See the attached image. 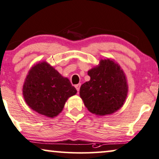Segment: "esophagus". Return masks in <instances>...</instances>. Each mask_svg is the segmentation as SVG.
<instances>
[{"label":"esophagus","mask_w":159,"mask_h":159,"mask_svg":"<svg viewBox=\"0 0 159 159\" xmlns=\"http://www.w3.org/2000/svg\"><path fill=\"white\" fill-rule=\"evenodd\" d=\"M75 89H76V90H77V91L79 92V90H80V84H77V85H75Z\"/></svg>","instance_id":"34e87169"}]
</instances>
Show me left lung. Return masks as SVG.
Masks as SVG:
<instances>
[{"instance_id": "obj_1", "label": "left lung", "mask_w": 159, "mask_h": 159, "mask_svg": "<svg viewBox=\"0 0 159 159\" xmlns=\"http://www.w3.org/2000/svg\"><path fill=\"white\" fill-rule=\"evenodd\" d=\"M91 77L80 89V97L90 112L97 116L112 114L127 98L129 86L124 70L114 60L101 59L88 71Z\"/></svg>"}]
</instances>
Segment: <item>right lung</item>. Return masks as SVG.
<instances>
[{"label": "right lung", "mask_w": 159, "mask_h": 159, "mask_svg": "<svg viewBox=\"0 0 159 159\" xmlns=\"http://www.w3.org/2000/svg\"><path fill=\"white\" fill-rule=\"evenodd\" d=\"M76 93L69 79L62 76L46 61L30 68L23 86V96L27 105L48 118L57 116L68 98Z\"/></svg>", "instance_id": "obj_1"}]
</instances>
